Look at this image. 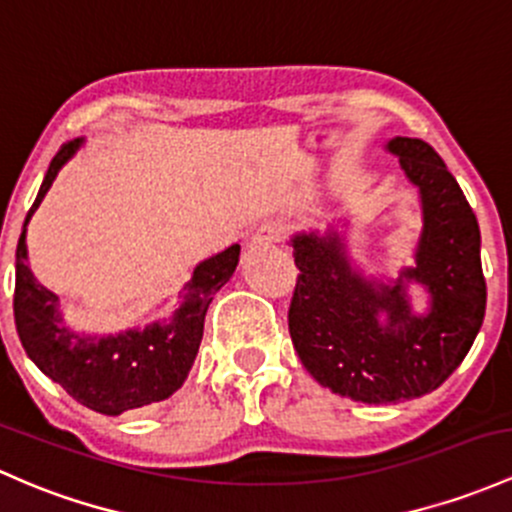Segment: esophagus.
<instances>
[{"mask_svg": "<svg viewBox=\"0 0 512 512\" xmlns=\"http://www.w3.org/2000/svg\"><path fill=\"white\" fill-rule=\"evenodd\" d=\"M285 224L283 222H266L258 227V232L254 234V244L256 246H271L278 244V241L285 239Z\"/></svg>", "mask_w": 512, "mask_h": 512, "instance_id": "34e87169", "label": "esophagus"}]
</instances>
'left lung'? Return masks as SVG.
<instances>
[{"mask_svg":"<svg viewBox=\"0 0 512 512\" xmlns=\"http://www.w3.org/2000/svg\"><path fill=\"white\" fill-rule=\"evenodd\" d=\"M388 151L420 188L422 227L415 268L395 285L371 283L346 263L337 232L293 239L295 280L288 329L317 383L361 403H398L432 393L464 361L486 315V278L476 214L439 153L395 136ZM428 285L433 307L415 318L402 280ZM386 311V325L377 315Z\"/></svg>","mask_w":512,"mask_h":512,"instance_id":"1","label":"left lung"}]
</instances>
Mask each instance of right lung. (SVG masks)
Wrapping results in <instances>:
<instances>
[{
  "instance_id": "1",
  "label": "right lung",
  "mask_w": 512,
  "mask_h": 512,
  "mask_svg": "<svg viewBox=\"0 0 512 512\" xmlns=\"http://www.w3.org/2000/svg\"><path fill=\"white\" fill-rule=\"evenodd\" d=\"M78 146L80 139L60 146L36 202L26 214L16 246L14 322L29 359L70 398L102 415H122L126 410L161 403L183 386L200 349L212 295L232 278L239 263V244L195 268L185 285L183 305L168 324L156 322L146 329L102 339L78 334L60 317L56 295L38 283L26 263V224Z\"/></svg>"
}]
</instances>
